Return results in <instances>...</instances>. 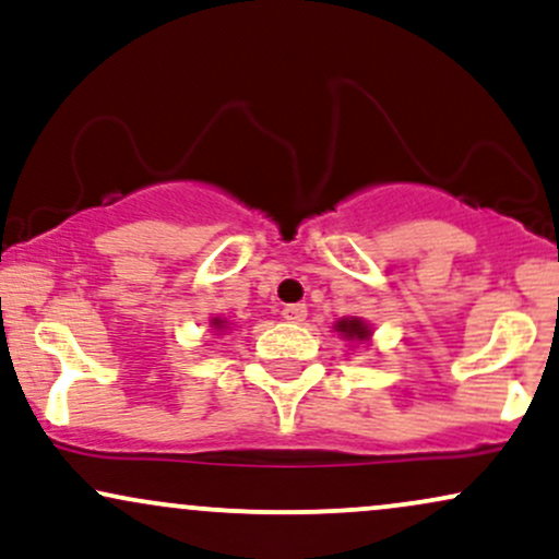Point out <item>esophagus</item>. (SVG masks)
I'll list each match as a JSON object with an SVG mask.
<instances>
[{"label": "esophagus", "instance_id": "esophagus-1", "mask_svg": "<svg viewBox=\"0 0 559 559\" xmlns=\"http://www.w3.org/2000/svg\"><path fill=\"white\" fill-rule=\"evenodd\" d=\"M282 319L290 321V324H300L306 319V306L304 304H293L282 308Z\"/></svg>", "mask_w": 559, "mask_h": 559}]
</instances>
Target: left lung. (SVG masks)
<instances>
[{"label":"left lung","mask_w":559,"mask_h":559,"mask_svg":"<svg viewBox=\"0 0 559 559\" xmlns=\"http://www.w3.org/2000/svg\"><path fill=\"white\" fill-rule=\"evenodd\" d=\"M334 330H337L340 334H343L345 340H358V343H364V340L371 337V330L369 324H364L360 319H340L337 324H334Z\"/></svg>","instance_id":"obj_1"}]
</instances>
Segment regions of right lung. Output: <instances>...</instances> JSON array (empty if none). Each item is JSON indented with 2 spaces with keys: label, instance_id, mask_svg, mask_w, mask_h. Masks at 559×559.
Instances as JSON below:
<instances>
[{
  "label": "right lung",
  "instance_id": "obj_1",
  "mask_svg": "<svg viewBox=\"0 0 559 559\" xmlns=\"http://www.w3.org/2000/svg\"><path fill=\"white\" fill-rule=\"evenodd\" d=\"M212 326H214L216 332H222V330H227V321H222V319H214V321H212Z\"/></svg>",
  "mask_w": 559,
  "mask_h": 559
}]
</instances>
